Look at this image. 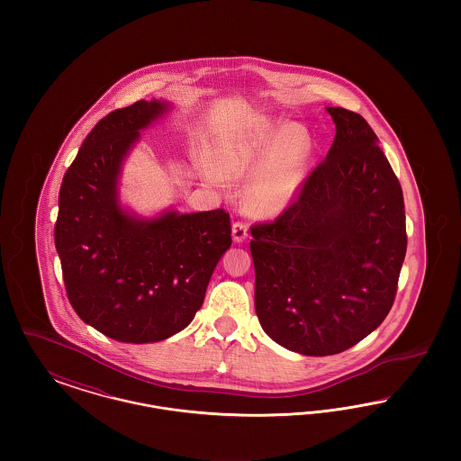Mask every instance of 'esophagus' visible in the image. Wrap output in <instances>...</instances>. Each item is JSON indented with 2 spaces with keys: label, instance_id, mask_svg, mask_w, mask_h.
Returning <instances> with one entry per match:
<instances>
[{
  "label": "esophagus",
  "instance_id": "34e87169",
  "mask_svg": "<svg viewBox=\"0 0 461 461\" xmlns=\"http://www.w3.org/2000/svg\"><path fill=\"white\" fill-rule=\"evenodd\" d=\"M231 237H233L235 243H241V241L247 240V237H249V228H247L243 222H235V224L231 226Z\"/></svg>",
  "mask_w": 461,
  "mask_h": 461
}]
</instances>
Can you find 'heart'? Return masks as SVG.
Listing matches in <instances>:
<instances>
[{"mask_svg":"<svg viewBox=\"0 0 461 461\" xmlns=\"http://www.w3.org/2000/svg\"><path fill=\"white\" fill-rule=\"evenodd\" d=\"M312 152L306 128L267 117L233 126L212 141V158L220 173H255L245 197L249 209L259 216H276L294 202L306 181Z\"/></svg>","mask_w":461,"mask_h":461,"instance_id":"b5f03b06","label":"heart"}]
</instances>
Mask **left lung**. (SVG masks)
Listing matches in <instances>:
<instances>
[{"label":"left lung","mask_w":461,"mask_h":461,"mask_svg":"<svg viewBox=\"0 0 461 461\" xmlns=\"http://www.w3.org/2000/svg\"><path fill=\"white\" fill-rule=\"evenodd\" d=\"M327 112V158L278 220L250 230L259 323L304 356L339 354L378 329L406 256L402 190L376 134L356 112Z\"/></svg>","instance_id":"left-lung-1"}]
</instances>
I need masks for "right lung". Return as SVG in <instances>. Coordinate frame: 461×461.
I'll use <instances>...</instances> for the list:
<instances>
[{
	"instance_id": "right-lung-1",
	"label": "right lung",
	"mask_w": 461,
	"mask_h": 461,
	"mask_svg": "<svg viewBox=\"0 0 461 461\" xmlns=\"http://www.w3.org/2000/svg\"><path fill=\"white\" fill-rule=\"evenodd\" d=\"M167 100H140L110 112L89 132L59 195L55 247L77 316L119 342L152 344L186 329L231 245L222 211L154 216L122 203L124 162Z\"/></svg>"
}]
</instances>
